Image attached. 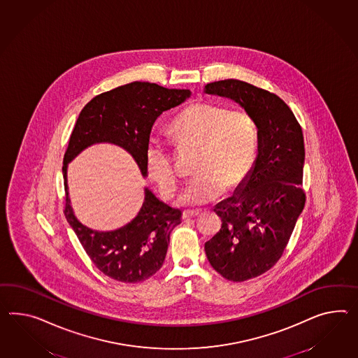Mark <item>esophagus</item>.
<instances>
[{"mask_svg": "<svg viewBox=\"0 0 358 358\" xmlns=\"http://www.w3.org/2000/svg\"><path fill=\"white\" fill-rule=\"evenodd\" d=\"M200 215H201V211H183V220H192V218H197Z\"/></svg>", "mask_w": 358, "mask_h": 358, "instance_id": "34e87169", "label": "esophagus"}]
</instances>
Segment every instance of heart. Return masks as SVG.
Masks as SVG:
<instances>
[{
    "label": "heart",
    "instance_id": "b5f03b06",
    "mask_svg": "<svg viewBox=\"0 0 358 358\" xmlns=\"http://www.w3.org/2000/svg\"><path fill=\"white\" fill-rule=\"evenodd\" d=\"M169 134L183 145L199 148L194 165L197 175L178 197L180 205L201 206L215 201L224 188L235 189L244 183L256 164V123L244 109L229 110L210 102H196L171 120ZM145 167L162 196L171 197L179 174L162 140H149Z\"/></svg>",
    "mask_w": 358,
    "mask_h": 358
}]
</instances>
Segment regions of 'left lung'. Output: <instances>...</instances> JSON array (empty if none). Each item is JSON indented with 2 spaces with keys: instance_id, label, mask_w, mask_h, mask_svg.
<instances>
[{
  "instance_id": "8db88e82",
  "label": "left lung",
  "mask_w": 358,
  "mask_h": 358,
  "mask_svg": "<svg viewBox=\"0 0 358 358\" xmlns=\"http://www.w3.org/2000/svg\"><path fill=\"white\" fill-rule=\"evenodd\" d=\"M205 93L240 103L258 129L256 164L243 189L215 206L222 229L205 244L217 273L244 282L279 261L303 211V129L280 97L253 84L226 79L206 84Z\"/></svg>"
}]
</instances>
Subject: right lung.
I'll return each instance as SVG.
<instances>
[{
    "label": "right lung",
    "mask_w": 358,
    "mask_h": 358,
    "mask_svg": "<svg viewBox=\"0 0 358 358\" xmlns=\"http://www.w3.org/2000/svg\"><path fill=\"white\" fill-rule=\"evenodd\" d=\"M189 94L188 90H169L155 83H129L93 97L75 123L62 166L64 217L93 265L111 279L138 283L155 275L164 265L170 234L180 223L182 211L159 201L145 188L144 203L129 224L109 232L93 231L73 215L67 192V164L92 144L111 143L124 148L145 176V149L155 122Z\"/></svg>",
    "instance_id": "add662e5"
}]
</instances>
